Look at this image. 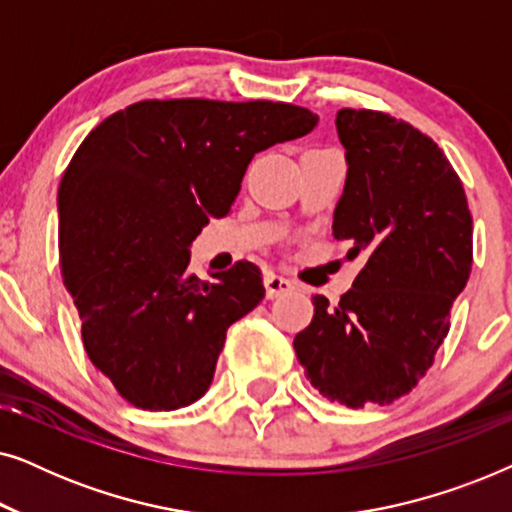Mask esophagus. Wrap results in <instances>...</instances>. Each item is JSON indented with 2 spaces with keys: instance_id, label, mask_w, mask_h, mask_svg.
I'll use <instances>...</instances> for the list:
<instances>
[{
  "instance_id": "esophagus-1",
  "label": "esophagus",
  "mask_w": 512,
  "mask_h": 512,
  "mask_svg": "<svg viewBox=\"0 0 512 512\" xmlns=\"http://www.w3.org/2000/svg\"><path fill=\"white\" fill-rule=\"evenodd\" d=\"M263 284H265V293H268V298L286 296V293H291L293 289H296V284H293L291 279L277 275V272H265Z\"/></svg>"
}]
</instances>
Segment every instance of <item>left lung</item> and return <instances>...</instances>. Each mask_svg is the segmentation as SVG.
Wrapping results in <instances>:
<instances>
[{"label":"left lung","mask_w":512,"mask_h":512,"mask_svg":"<svg viewBox=\"0 0 512 512\" xmlns=\"http://www.w3.org/2000/svg\"><path fill=\"white\" fill-rule=\"evenodd\" d=\"M335 128L347 179L333 237L366 263L335 307L314 296L312 324L293 349L321 396L347 408L389 405L412 391L447 338L471 275L473 219L450 160L410 123L340 109Z\"/></svg>","instance_id":"obj_1"}]
</instances>
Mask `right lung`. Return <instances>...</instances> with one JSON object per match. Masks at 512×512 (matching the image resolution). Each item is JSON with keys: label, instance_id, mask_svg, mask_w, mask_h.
Returning a JSON list of instances; mask_svg holds the SVG:
<instances>
[{"label": "right lung", "instance_id": "right-lung-1", "mask_svg": "<svg viewBox=\"0 0 512 512\" xmlns=\"http://www.w3.org/2000/svg\"><path fill=\"white\" fill-rule=\"evenodd\" d=\"M317 123L284 102L146 100L76 149L58 188L62 279L90 361L125 401L179 410L205 396L228 326L265 289L249 261L202 282L191 244L230 212L258 151Z\"/></svg>", "mask_w": 512, "mask_h": 512}]
</instances>
